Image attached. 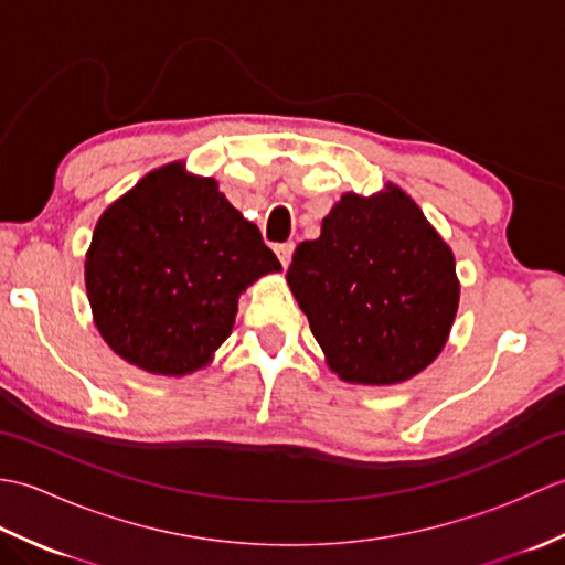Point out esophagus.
<instances>
[{
  "label": "esophagus",
  "instance_id": "34e87169",
  "mask_svg": "<svg viewBox=\"0 0 565 565\" xmlns=\"http://www.w3.org/2000/svg\"><path fill=\"white\" fill-rule=\"evenodd\" d=\"M274 249H276V257H279V262L284 264V269L289 267L291 255H294V243H281V245H276Z\"/></svg>",
  "mask_w": 565,
  "mask_h": 565
}]
</instances>
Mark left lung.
Listing matches in <instances>:
<instances>
[{
	"label": "left lung",
	"mask_w": 565,
	"mask_h": 565,
	"mask_svg": "<svg viewBox=\"0 0 565 565\" xmlns=\"http://www.w3.org/2000/svg\"><path fill=\"white\" fill-rule=\"evenodd\" d=\"M310 332L344 381L388 386L441 352L459 306L451 249L398 186L344 194L286 271Z\"/></svg>",
	"instance_id": "1"
}]
</instances>
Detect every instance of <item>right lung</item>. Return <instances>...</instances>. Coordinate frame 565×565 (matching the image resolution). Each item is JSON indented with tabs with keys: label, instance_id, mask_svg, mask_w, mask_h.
Returning a JSON list of instances; mask_svg holds the SVG:
<instances>
[{
	"label": "right lung",
	"instance_id": "obj_1",
	"mask_svg": "<svg viewBox=\"0 0 565 565\" xmlns=\"http://www.w3.org/2000/svg\"><path fill=\"white\" fill-rule=\"evenodd\" d=\"M281 264L213 179L167 164L104 211L84 264L111 350L152 374L209 364L233 330L239 291Z\"/></svg>",
	"mask_w": 565,
	"mask_h": 565
}]
</instances>
